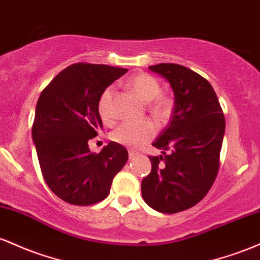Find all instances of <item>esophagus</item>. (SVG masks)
Wrapping results in <instances>:
<instances>
[{
	"label": "esophagus",
	"instance_id": "34e87169",
	"mask_svg": "<svg viewBox=\"0 0 260 260\" xmlns=\"http://www.w3.org/2000/svg\"><path fill=\"white\" fill-rule=\"evenodd\" d=\"M136 156H138V153H136V152H134V151H129V158H130V159L135 158Z\"/></svg>",
	"mask_w": 260,
	"mask_h": 260
}]
</instances>
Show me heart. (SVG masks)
Returning <instances> with one entry per match:
<instances>
[{
    "label": "heart",
    "instance_id": "obj_1",
    "mask_svg": "<svg viewBox=\"0 0 260 260\" xmlns=\"http://www.w3.org/2000/svg\"><path fill=\"white\" fill-rule=\"evenodd\" d=\"M129 88L144 102H151V112L158 118H165L171 110V101L165 95H161V86L158 81L148 74H138L127 81ZM115 88L113 86L107 87L102 92L98 101V112L104 121L114 120V102ZM156 134V125L151 120L125 121L113 131L110 138L116 144H120L131 148H138L150 141Z\"/></svg>",
    "mask_w": 260,
    "mask_h": 260
}]
</instances>
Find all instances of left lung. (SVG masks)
<instances>
[{"label":"left lung","mask_w":260,"mask_h":260,"mask_svg":"<svg viewBox=\"0 0 260 260\" xmlns=\"http://www.w3.org/2000/svg\"><path fill=\"white\" fill-rule=\"evenodd\" d=\"M148 69L169 83L174 108L152 144L162 154L148 157L152 168L142 179L141 193L152 209L176 214L197 205L214 184L226 124L216 93L199 74L177 63Z\"/></svg>","instance_id":"1"}]
</instances>
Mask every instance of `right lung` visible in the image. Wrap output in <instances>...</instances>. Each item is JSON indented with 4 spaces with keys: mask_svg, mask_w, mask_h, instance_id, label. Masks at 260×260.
<instances>
[{
    "mask_svg": "<svg viewBox=\"0 0 260 260\" xmlns=\"http://www.w3.org/2000/svg\"><path fill=\"white\" fill-rule=\"evenodd\" d=\"M126 69L74 63L60 72L38 99L31 136L40 169L55 195L72 205L106 199L113 178L127 161L126 148L110 141L99 153L88 141L98 135L102 92Z\"/></svg>",
    "mask_w": 260,
    "mask_h": 260,
    "instance_id": "obj_1",
    "label": "right lung"
}]
</instances>
